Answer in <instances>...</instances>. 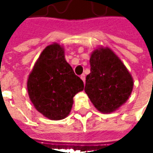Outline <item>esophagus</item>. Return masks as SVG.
<instances>
[{"label": "esophagus", "mask_w": 153, "mask_h": 153, "mask_svg": "<svg viewBox=\"0 0 153 153\" xmlns=\"http://www.w3.org/2000/svg\"><path fill=\"white\" fill-rule=\"evenodd\" d=\"M80 78H81V79L83 81V83H85V74H81V75H80Z\"/></svg>", "instance_id": "obj_1"}]
</instances>
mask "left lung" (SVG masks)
Listing matches in <instances>:
<instances>
[{
    "label": "left lung",
    "instance_id": "1",
    "mask_svg": "<svg viewBox=\"0 0 153 153\" xmlns=\"http://www.w3.org/2000/svg\"><path fill=\"white\" fill-rule=\"evenodd\" d=\"M90 74L84 91L97 111L109 114L125 104L131 94L134 79L111 48L99 47L90 56Z\"/></svg>",
    "mask_w": 153,
    "mask_h": 153
}]
</instances>
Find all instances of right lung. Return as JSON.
Here are the masks:
<instances>
[{"label":"right lung","mask_w":153,"mask_h":153,"mask_svg":"<svg viewBox=\"0 0 153 153\" xmlns=\"http://www.w3.org/2000/svg\"><path fill=\"white\" fill-rule=\"evenodd\" d=\"M84 85L65 58V50L57 42L44 49L29 74L27 88L30 101L42 115L51 120L66 118L74 97Z\"/></svg>","instance_id":"1"}]
</instances>
